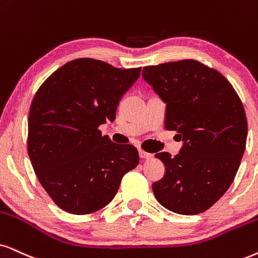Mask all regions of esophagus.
<instances>
[{"instance_id": "esophagus-1", "label": "esophagus", "mask_w": 258, "mask_h": 258, "mask_svg": "<svg viewBox=\"0 0 258 258\" xmlns=\"http://www.w3.org/2000/svg\"><path fill=\"white\" fill-rule=\"evenodd\" d=\"M139 156H140V158H143V159H145V158H150L151 157V153H148V152H145L144 150H139Z\"/></svg>"}]
</instances>
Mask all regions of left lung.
Listing matches in <instances>:
<instances>
[{
    "label": "left lung",
    "instance_id": "left-lung-1",
    "mask_svg": "<svg viewBox=\"0 0 258 258\" xmlns=\"http://www.w3.org/2000/svg\"><path fill=\"white\" fill-rule=\"evenodd\" d=\"M143 78L164 101L165 128L177 132L181 151L156 153L165 167L152 184L163 207L184 216L208 210L234 180L246 144L243 103L219 71L194 59L143 69Z\"/></svg>",
    "mask_w": 258,
    "mask_h": 258
}]
</instances>
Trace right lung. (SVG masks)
I'll list each match as a JSON object with an SVG mask.
<instances>
[{
  "instance_id": "add662e5",
  "label": "right lung",
  "mask_w": 258,
  "mask_h": 258,
  "mask_svg": "<svg viewBox=\"0 0 258 258\" xmlns=\"http://www.w3.org/2000/svg\"><path fill=\"white\" fill-rule=\"evenodd\" d=\"M140 69L78 58L54 71L35 93L27 151L42 188L68 213L82 216L107 206L122 176L138 165V150L113 143L99 126L115 120Z\"/></svg>"
}]
</instances>
